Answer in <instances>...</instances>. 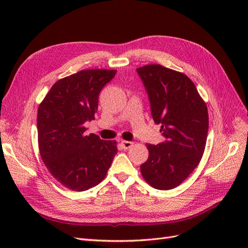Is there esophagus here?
I'll list each match as a JSON object with an SVG mask.
<instances>
[{"label": "esophagus", "instance_id": "1", "mask_svg": "<svg viewBox=\"0 0 248 248\" xmlns=\"http://www.w3.org/2000/svg\"><path fill=\"white\" fill-rule=\"evenodd\" d=\"M121 145H122V147L124 149L127 150V149H129V148H131L133 146V142L129 141V140H122L121 141Z\"/></svg>", "mask_w": 248, "mask_h": 248}]
</instances>
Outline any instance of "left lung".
Returning a JSON list of instances; mask_svg holds the SVG:
<instances>
[{
  "mask_svg": "<svg viewBox=\"0 0 248 248\" xmlns=\"http://www.w3.org/2000/svg\"><path fill=\"white\" fill-rule=\"evenodd\" d=\"M151 104L154 122L160 124L166 140L148 144V160L141 176L156 189L181 184L196 169L205 151L209 117L205 101L184 73L159 64L137 69Z\"/></svg>",
  "mask_w": 248,
  "mask_h": 248,
  "instance_id": "8db88e82",
  "label": "left lung"
}]
</instances>
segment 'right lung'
Listing matches in <instances>:
<instances>
[{"mask_svg":"<svg viewBox=\"0 0 248 248\" xmlns=\"http://www.w3.org/2000/svg\"><path fill=\"white\" fill-rule=\"evenodd\" d=\"M116 72L80 70L56 81L39 104L40 156L51 176L70 190L85 191L99 184L118 152L116 140L85 134V123L95 119L101 89Z\"/></svg>","mask_w":248,"mask_h":248,"instance_id":"add662e5","label":"right lung"}]
</instances>
